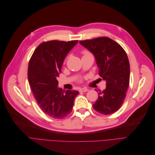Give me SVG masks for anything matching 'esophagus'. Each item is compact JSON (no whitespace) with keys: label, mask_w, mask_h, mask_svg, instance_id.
I'll use <instances>...</instances> for the list:
<instances>
[{"label":"esophagus","mask_w":155,"mask_h":155,"mask_svg":"<svg viewBox=\"0 0 155 155\" xmlns=\"http://www.w3.org/2000/svg\"><path fill=\"white\" fill-rule=\"evenodd\" d=\"M88 91V89L87 88H80V90H79V91L80 92H87Z\"/></svg>","instance_id":"1"}]
</instances>
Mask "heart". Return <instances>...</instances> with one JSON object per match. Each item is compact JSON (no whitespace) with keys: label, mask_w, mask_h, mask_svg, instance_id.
<instances>
[{"label":"heart","mask_w":155,"mask_h":155,"mask_svg":"<svg viewBox=\"0 0 155 155\" xmlns=\"http://www.w3.org/2000/svg\"><path fill=\"white\" fill-rule=\"evenodd\" d=\"M84 54H85V55H86V54H87L88 53H87V52H85V53H84Z\"/></svg>","instance_id":"obj_1"}]
</instances>
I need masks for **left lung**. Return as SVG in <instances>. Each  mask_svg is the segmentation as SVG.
Masks as SVG:
<instances>
[{"label": "left lung", "mask_w": 155, "mask_h": 155, "mask_svg": "<svg viewBox=\"0 0 155 155\" xmlns=\"http://www.w3.org/2000/svg\"><path fill=\"white\" fill-rule=\"evenodd\" d=\"M79 43L94 55L100 76L106 81L105 89L98 93L93 107L102 114L114 113L124 103L129 87L127 55L120 45L109 37L81 41Z\"/></svg>", "instance_id": "8db88e82"}]
</instances>
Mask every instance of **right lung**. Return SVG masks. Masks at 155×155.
Here are the masks:
<instances>
[{
	"instance_id": "add662e5",
	"label": "right lung",
	"mask_w": 155,
	"mask_h": 155,
	"mask_svg": "<svg viewBox=\"0 0 155 155\" xmlns=\"http://www.w3.org/2000/svg\"><path fill=\"white\" fill-rule=\"evenodd\" d=\"M78 41H50L40 44L33 54L28 69L31 91L41 110L56 119L67 116L79 92L63 91L58 78L64 60Z\"/></svg>"
}]
</instances>
